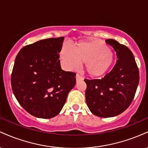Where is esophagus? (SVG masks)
<instances>
[{"instance_id":"esophagus-1","label":"esophagus","mask_w":148,"mask_h":148,"mask_svg":"<svg viewBox=\"0 0 148 148\" xmlns=\"http://www.w3.org/2000/svg\"><path fill=\"white\" fill-rule=\"evenodd\" d=\"M76 81H81V80H84V78H83V76H81V75H80V74H76Z\"/></svg>"}]
</instances>
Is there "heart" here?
I'll use <instances>...</instances> for the list:
<instances>
[{
    "label": "heart",
    "instance_id": "b5f03b06",
    "mask_svg": "<svg viewBox=\"0 0 148 148\" xmlns=\"http://www.w3.org/2000/svg\"><path fill=\"white\" fill-rule=\"evenodd\" d=\"M60 58L66 68L75 69L81 62H85V69L88 75L94 78L104 76L114 64V55L104 42L100 40L83 42L75 50L64 47Z\"/></svg>",
    "mask_w": 148,
    "mask_h": 148
}]
</instances>
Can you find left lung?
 Here are the masks:
<instances>
[{
    "instance_id": "8db88e82",
    "label": "left lung",
    "mask_w": 148,
    "mask_h": 148,
    "mask_svg": "<svg viewBox=\"0 0 148 148\" xmlns=\"http://www.w3.org/2000/svg\"><path fill=\"white\" fill-rule=\"evenodd\" d=\"M108 45L116 52L114 67L101 79H85L86 100L92 114L111 118L130 106L139 82V71L130 49L116 40L108 39Z\"/></svg>"
}]
</instances>
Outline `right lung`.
<instances>
[{"mask_svg": "<svg viewBox=\"0 0 148 148\" xmlns=\"http://www.w3.org/2000/svg\"><path fill=\"white\" fill-rule=\"evenodd\" d=\"M64 37L42 40L23 47L16 56L11 76L13 93L30 114L51 118L60 113L76 74L61 69L59 53Z\"/></svg>", "mask_w": 148, "mask_h": 148, "instance_id": "right-lung-1", "label": "right lung"}]
</instances>
